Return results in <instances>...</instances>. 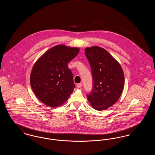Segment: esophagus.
<instances>
[{"label": "esophagus", "mask_w": 155, "mask_h": 155, "mask_svg": "<svg viewBox=\"0 0 155 155\" xmlns=\"http://www.w3.org/2000/svg\"><path fill=\"white\" fill-rule=\"evenodd\" d=\"M82 86V83H79V84H78L77 85V87L78 88H81Z\"/></svg>", "instance_id": "1"}]
</instances>
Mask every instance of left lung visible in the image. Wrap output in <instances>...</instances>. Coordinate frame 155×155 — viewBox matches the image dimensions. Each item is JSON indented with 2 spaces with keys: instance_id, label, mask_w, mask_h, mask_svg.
Listing matches in <instances>:
<instances>
[{
  "instance_id": "left-lung-1",
  "label": "left lung",
  "mask_w": 155,
  "mask_h": 155,
  "mask_svg": "<svg viewBox=\"0 0 155 155\" xmlns=\"http://www.w3.org/2000/svg\"><path fill=\"white\" fill-rule=\"evenodd\" d=\"M91 66L93 87L87 99L97 110L108 109L121 96L124 86V75L118 61L102 48L85 49Z\"/></svg>"
}]
</instances>
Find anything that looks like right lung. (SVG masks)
<instances>
[{
    "mask_svg": "<svg viewBox=\"0 0 155 155\" xmlns=\"http://www.w3.org/2000/svg\"><path fill=\"white\" fill-rule=\"evenodd\" d=\"M80 49L59 45L49 49L34 64L30 84L37 97L45 104L56 107L64 103L75 88L73 74L68 63Z\"/></svg>",
    "mask_w": 155,
    "mask_h": 155,
    "instance_id": "1",
    "label": "right lung"
}]
</instances>
